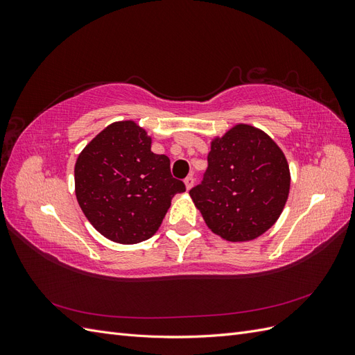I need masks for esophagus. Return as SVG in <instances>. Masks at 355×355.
Wrapping results in <instances>:
<instances>
[{
    "mask_svg": "<svg viewBox=\"0 0 355 355\" xmlns=\"http://www.w3.org/2000/svg\"><path fill=\"white\" fill-rule=\"evenodd\" d=\"M194 176L192 175H189V176H187L185 178V185H187V189H191L192 188V185H194Z\"/></svg>",
    "mask_w": 355,
    "mask_h": 355,
    "instance_id": "obj_1",
    "label": "esophagus"
}]
</instances>
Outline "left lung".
<instances>
[{"label":"left lung","mask_w":355,"mask_h":355,"mask_svg":"<svg viewBox=\"0 0 355 355\" xmlns=\"http://www.w3.org/2000/svg\"><path fill=\"white\" fill-rule=\"evenodd\" d=\"M207 164L189 191L207 227L228 241L253 240L270 230L290 188L287 159L272 139L239 124L211 144Z\"/></svg>","instance_id":"8db88e82"}]
</instances>
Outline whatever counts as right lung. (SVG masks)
<instances>
[{
    "label": "right lung",
    "instance_id": "right-lung-1",
    "mask_svg": "<svg viewBox=\"0 0 355 355\" xmlns=\"http://www.w3.org/2000/svg\"><path fill=\"white\" fill-rule=\"evenodd\" d=\"M185 184L171 176L170 159L151 151V137L133 121L114 123L83 149L75 164V194L85 218L121 244L157 232Z\"/></svg>",
    "mask_w": 355,
    "mask_h": 355
}]
</instances>
